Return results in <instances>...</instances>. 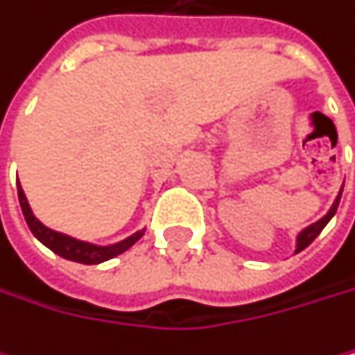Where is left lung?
I'll return each mask as SVG.
<instances>
[{"mask_svg":"<svg viewBox=\"0 0 355 355\" xmlns=\"http://www.w3.org/2000/svg\"><path fill=\"white\" fill-rule=\"evenodd\" d=\"M343 191V189H341ZM341 191H339V196H337V200L333 202V206H331V210H328L320 220H315L313 225H309V227H305V230L297 236V250L295 252H301V250H305L318 236H320V232L324 230V227L328 225V220H331L333 216H335V212H337V208H339V202H341Z\"/></svg>","mask_w":355,"mask_h":355,"instance_id":"obj_1","label":"left lung"}]
</instances>
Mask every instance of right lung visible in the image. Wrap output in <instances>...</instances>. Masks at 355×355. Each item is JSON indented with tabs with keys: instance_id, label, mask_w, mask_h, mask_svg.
<instances>
[{
	"instance_id": "right-lung-1",
	"label": "right lung",
	"mask_w": 355,
	"mask_h": 355,
	"mask_svg": "<svg viewBox=\"0 0 355 355\" xmlns=\"http://www.w3.org/2000/svg\"><path fill=\"white\" fill-rule=\"evenodd\" d=\"M18 202H20V208H22V214H24V220H27L31 234L44 244L48 246L52 252H56L58 257L67 259V261H75V263H84V265H96V263H103V261H109L121 252H125L130 246H135L145 230L132 234L130 238H125L117 244H111V246H96V244H90V242H82V240H75L71 236H64L60 232H54L50 227H46L44 223H40L35 218V214L31 212V206L24 198V191L18 183Z\"/></svg>"
}]
</instances>
